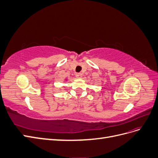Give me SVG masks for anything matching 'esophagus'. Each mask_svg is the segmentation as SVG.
<instances>
[{"mask_svg": "<svg viewBox=\"0 0 158 158\" xmlns=\"http://www.w3.org/2000/svg\"><path fill=\"white\" fill-rule=\"evenodd\" d=\"M76 78H80L82 77V73H77L76 74Z\"/></svg>", "mask_w": 158, "mask_h": 158, "instance_id": "1", "label": "esophagus"}]
</instances>
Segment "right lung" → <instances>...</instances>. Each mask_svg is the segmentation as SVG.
I'll return each mask as SVG.
<instances>
[{
	"instance_id": "add662e5",
	"label": "right lung",
	"mask_w": 158,
	"mask_h": 158,
	"mask_svg": "<svg viewBox=\"0 0 158 158\" xmlns=\"http://www.w3.org/2000/svg\"><path fill=\"white\" fill-rule=\"evenodd\" d=\"M64 80H65V81H66V80H67V79H65Z\"/></svg>"
}]
</instances>
